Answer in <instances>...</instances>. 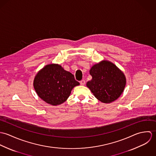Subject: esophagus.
<instances>
[{
	"label": "esophagus",
	"instance_id": "esophagus-1",
	"mask_svg": "<svg viewBox=\"0 0 156 156\" xmlns=\"http://www.w3.org/2000/svg\"><path fill=\"white\" fill-rule=\"evenodd\" d=\"M80 83L81 85H85V80L83 79V80H82L80 82Z\"/></svg>",
	"mask_w": 156,
	"mask_h": 156
}]
</instances>
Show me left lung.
Returning <instances> with one entry per match:
<instances>
[{"instance_id": "obj_1", "label": "left lung", "mask_w": 156, "mask_h": 156, "mask_svg": "<svg viewBox=\"0 0 156 156\" xmlns=\"http://www.w3.org/2000/svg\"><path fill=\"white\" fill-rule=\"evenodd\" d=\"M89 73L92 79L87 86L100 101L111 103L122 93L126 83L125 76L111 62L104 61L94 65Z\"/></svg>"}]
</instances>
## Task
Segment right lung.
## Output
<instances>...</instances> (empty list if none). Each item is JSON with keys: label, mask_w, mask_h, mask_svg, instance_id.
<instances>
[{"label": "right lung", "mask_w": 156, "mask_h": 156, "mask_svg": "<svg viewBox=\"0 0 156 156\" xmlns=\"http://www.w3.org/2000/svg\"><path fill=\"white\" fill-rule=\"evenodd\" d=\"M79 84L73 74L57 64L46 66L38 73L34 81L38 95L53 106L65 102L72 89Z\"/></svg>", "instance_id": "right-lung-1"}]
</instances>
